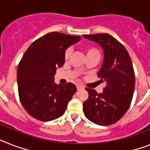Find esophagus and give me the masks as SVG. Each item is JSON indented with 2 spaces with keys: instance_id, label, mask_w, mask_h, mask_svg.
I'll return each instance as SVG.
<instances>
[{
  "instance_id": "obj_1",
  "label": "esophagus",
  "mask_w": 150,
  "mask_h": 150,
  "mask_svg": "<svg viewBox=\"0 0 150 150\" xmlns=\"http://www.w3.org/2000/svg\"><path fill=\"white\" fill-rule=\"evenodd\" d=\"M77 89L78 90H81V89H83V87L81 86H80V85H78L77 86Z\"/></svg>"
}]
</instances>
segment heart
<instances>
[{
    "instance_id": "heart-1",
    "label": "heart",
    "mask_w": 150,
    "mask_h": 150,
    "mask_svg": "<svg viewBox=\"0 0 150 150\" xmlns=\"http://www.w3.org/2000/svg\"><path fill=\"white\" fill-rule=\"evenodd\" d=\"M85 52L86 53V55L89 56V55H92V54H99V52H98V50L96 48V47H93V46H86L85 47ZM71 48H67L65 50V52H64V58L65 59H68L69 58V56L71 54Z\"/></svg>"
}]
</instances>
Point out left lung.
<instances>
[{"label":"left lung","instance_id":"1","mask_svg":"<svg viewBox=\"0 0 150 150\" xmlns=\"http://www.w3.org/2000/svg\"><path fill=\"white\" fill-rule=\"evenodd\" d=\"M102 47L104 59L98 77L105 87L102 93L86 88L88 98L83 112L88 120L100 126L115 123L123 116L132 102L135 88V73L127 50L109 34L83 35Z\"/></svg>","mask_w":150,"mask_h":150}]
</instances>
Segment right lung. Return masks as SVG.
Instances as JSON below:
<instances>
[{"label":"right lung","instance_id":"1","mask_svg":"<svg viewBox=\"0 0 150 150\" xmlns=\"http://www.w3.org/2000/svg\"><path fill=\"white\" fill-rule=\"evenodd\" d=\"M81 39L79 36L51 32L31 44L19 62L17 71L21 103L33 118L42 122L63 115L76 86L54 83L58 68L64 63L65 50Z\"/></svg>","mask_w":150,"mask_h":150}]
</instances>
